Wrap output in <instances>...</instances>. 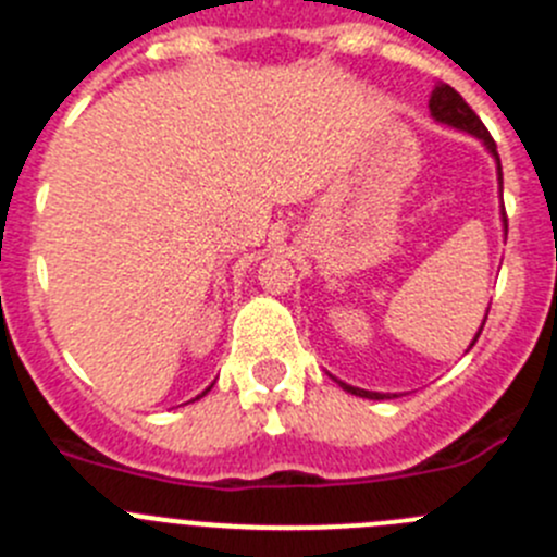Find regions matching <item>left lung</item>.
Segmentation results:
<instances>
[{"label": "left lung", "mask_w": 557, "mask_h": 557, "mask_svg": "<svg viewBox=\"0 0 557 557\" xmlns=\"http://www.w3.org/2000/svg\"><path fill=\"white\" fill-rule=\"evenodd\" d=\"M428 107H431V115L438 121V124H447V126H456V129L461 132H469V135H475L478 140H483V146L488 149V154L497 160V176H499V185H503V168H499V157H497V143L492 140V135H488V129L483 126V121L478 119L475 110L467 104V101L461 99V94L458 90H453L450 85H445V82H438L436 88H433L431 94V101H428ZM505 215V212H503ZM505 232H508V226H505ZM486 323V320H483ZM483 331V325H481ZM481 331L475 334V339H472V345L478 342V336H481ZM469 345V348H472ZM339 386L345 392H350V395H359V397H370V400H384V397L389 395H381V392H367V389H359V386H348L342 384Z\"/></svg>", "instance_id": "1"}]
</instances>
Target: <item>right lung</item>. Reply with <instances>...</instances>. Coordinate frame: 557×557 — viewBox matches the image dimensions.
I'll return each mask as SVG.
<instances>
[{
	"instance_id": "right-lung-1",
	"label": "right lung",
	"mask_w": 557,
	"mask_h": 557,
	"mask_svg": "<svg viewBox=\"0 0 557 557\" xmlns=\"http://www.w3.org/2000/svg\"><path fill=\"white\" fill-rule=\"evenodd\" d=\"M209 392V389H207ZM207 392H201V395H207ZM201 395H198V397H201Z\"/></svg>"
}]
</instances>
